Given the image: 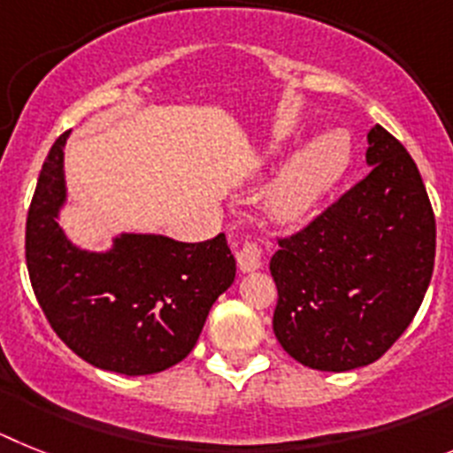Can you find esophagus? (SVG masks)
<instances>
[{
    "label": "esophagus",
    "instance_id": "34e87169",
    "mask_svg": "<svg viewBox=\"0 0 453 453\" xmlns=\"http://www.w3.org/2000/svg\"><path fill=\"white\" fill-rule=\"evenodd\" d=\"M237 265L242 271H255L262 266V249L253 239H246L237 250Z\"/></svg>",
    "mask_w": 453,
    "mask_h": 453
}]
</instances>
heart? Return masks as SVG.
I'll list each match as a JSON object with an SVG mask.
<instances>
[{
	"mask_svg": "<svg viewBox=\"0 0 453 453\" xmlns=\"http://www.w3.org/2000/svg\"><path fill=\"white\" fill-rule=\"evenodd\" d=\"M351 159V143L340 129L326 132L292 157L269 196L280 221H298L335 187Z\"/></svg>",
	"mask_w": 453,
	"mask_h": 453,
	"instance_id": "b5f03b06",
	"label": "heart"
}]
</instances>
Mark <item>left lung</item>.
<instances>
[{
  "instance_id": "1",
  "label": "left lung",
  "mask_w": 453,
  "mask_h": 453,
  "mask_svg": "<svg viewBox=\"0 0 453 453\" xmlns=\"http://www.w3.org/2000/svg\"><path fill=\"white\" fill-rule=\"evenodd\" d=\"M372 171L301 230L278 237L273 333L321 372L376 363L411 326L431 282L435 214L417 164L380 125Z\"/></svg>"
}]
</instances>
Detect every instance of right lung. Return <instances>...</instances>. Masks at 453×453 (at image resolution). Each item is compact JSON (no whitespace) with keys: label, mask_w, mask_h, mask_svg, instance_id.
Here are the masks:
<instances>
[{"label":"right lung","mask_w":453,"mask_h":453,"mask_svg":"<svg viewBox=\"0 0 453 453\" xmlns=\"http://www.w3.org/2000/svg\"><path fill=\"white\" fill-rule=\"evenodd\" d=\"M65 136L47 152L27 214V269L38 305L93 367L164 372L196 346L210 308L234 280V255L223 232L200 243L123 234L104 255L74 249L57 223Z\"/></svg>","instance_id":"add662e5"}]
</instances>
